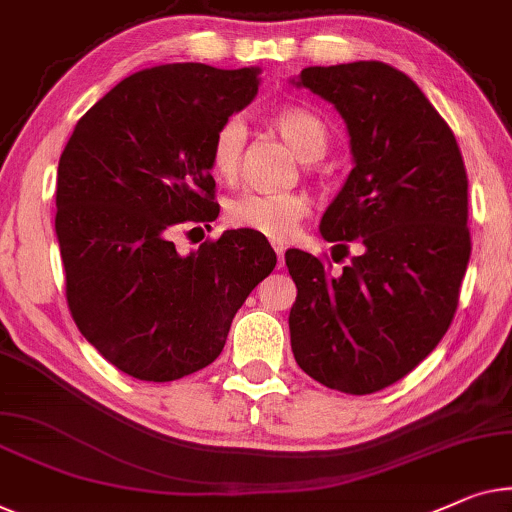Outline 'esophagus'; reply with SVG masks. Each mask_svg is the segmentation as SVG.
<instances>
[{
	"label": "esophagus",
	"mask_w": 512,
	"mask_h": 512,
	"mask_svg": "<svg viewBox=\"0 0 512 512\" xmlns=\"http://www.w3.org/2000/svg\"><path fill=\"white\" fill-rule=\"evenodd\" d=\"M272 249H274V254H277V261H279V268H281V265H284V251H286L284 242L274 240V242H272Z\"/></svg>",
	"instance_id": "obj_1"
}]
</instances>
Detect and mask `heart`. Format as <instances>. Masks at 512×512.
I'll use <instances>...</instances> for the list:
<instances>
[{
  "label": "heart",
  "instance_id": "obj_1",
  "mask_svg": "<svg viewBox=\"0 0 512 512\" xmlns=\"http://www.w3.org/2000/svg\"><path fill=\"white\" fill-rule=\"evenodd\" d=\"M270 127L302 161L321 157L328 147V129L305 108H281L270 117ZM247 129L240 117H228L214 133L210 164L214 175L233 182L242 168ZM309 214V198L295 191H242L226 203V219L235 228L261 233L265 238H288Z\"/></svg>",
  "mask_w": 512,
  "mask_h": 512
}]
</instances>
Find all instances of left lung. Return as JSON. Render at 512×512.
I'll return each mask as SVG.
<instances>
[{
    "label": "left lung",
    "mask_w": 512,
    "mask_h": 512,
    "mask_svg": "<svg viewBox=\"0 0 512 512\" xmlns=\"http://www.w3.org/2000/svg\"><path fill=\"white\" fill-rule=\"evenodd\" d=\"M291 83L346 124L353 170L321 235L344 254L346 242L362 249L335 274L307 251H286L298 286L291 348L314 381L369 395L416 369L453 321L471 256L464 161L427 96L390 64L307 66Z\"/></svg>",
    "instance_id": "left-lung-1"
}]
</instances>
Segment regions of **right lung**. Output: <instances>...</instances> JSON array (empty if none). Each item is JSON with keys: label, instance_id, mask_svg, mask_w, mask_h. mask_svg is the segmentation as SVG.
Returning <instances> with one entry per match:
<instances>
[{"label": "right lung", "instance_id": "add662e5", "mask_svg": "<svg viewBox=\"0 0 512 512\" xmlns=\"http://www.w3.org/2000/svg\"><path fill=\"white\" fill-rule=\"evenodd\" d=\"M261 69L161 64L124 78L80 117L57 168L55 233L78 330L110 365L166 383L219 358L233 316L277 265L238 228L180 254L182 228H210V145L256 99Z\"/></svg>", "mask_w": 512, "mask_h": 512}]
</instances>
